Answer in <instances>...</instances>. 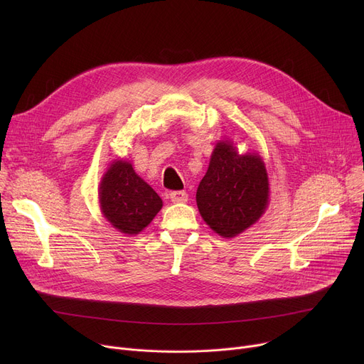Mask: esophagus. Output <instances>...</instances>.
Instances as JSON below:
<instances>
[{
  "mask_svg": "<svg viewBox=\"0 0 364 364\" xmlns=\"http://www.w3.org/2000/svg\"><path fill=\"white\" fill-rule=\"evenodd\" d=\"M169 199H171V202H174V203H183V202H187V193L186 192H171V195H169Z\"/></svg>",
  "mask_w": 364,
  "mask_h": 364,
  "instance_id": "1",
  "label": "esophagus"
}]
</instances>
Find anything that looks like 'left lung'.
<instances>
[{
  "label": "left lung",
  "mask_w": 364,
  "mask_h": 364,
  "mask_svg": "<svg viewBox=\"0 0 364 364\" xmlns=\"http://www.w3.org/2000/svg\"><path fill=\"white\" fill-rule=\"evenodd\" d=\"M269 202V174L259 153L240 155L233 140H218L196 192L199 213L209 228L233 239L262 217Z\"/></svg>",
  "instance_id": "8db88e82"
}]
</instances>
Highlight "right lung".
<instances>
[{
    "label": "right lung",
    "mask_w": 364,
    "mask_h": 364,
    "mask_svg": "<svg viewBox=\"0 0 364 364\" xmlns=\"http://www.w3.org/2000/svg\"><path fill=\"white\" fill-rule=\"evenodd\" d=\"M103 217L119 233L136 236L162 209V199L139 174L129 161L113 159L99 184Z\"/></svg>",
    "instance_id": "right-lung-1"
}]
</instances>
